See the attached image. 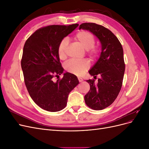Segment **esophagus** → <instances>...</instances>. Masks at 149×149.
<instances>
[{"mask_svg":"<svg viewBox=\"0 0 149 149\" xmlns=\"http://www.w3.org/2000/svg\"><path fill=\"white\" fill-rule=\"evenodd\" d=\"M78 80H79V82H82L83 81V78H82L78 77Z\"/></svg>","mask_w":149,"mask_h":149,"instance_id":"esophagus-1","label":"esophagus"}]
</instances>
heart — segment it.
<instances>
[{
	"mask_svg": "<svg viewBox=\"0 0 149 149\" xmlns=\"http://www.w3.org/2000/svg\"><path fill=\"white\" fill-rule=\"evenodd\" d=\"M74 38L80 43L85 49L88 50L89 54L91 56H97L99 53L98 49L94 47L95 43V38L93 35L87 31H80L76 34ZM68 45V41L66 38L61 40L58 47V55L60 60L66 58V50ZM65 69L69 73L77 76L82 75L89 68V63L87 61H76L71 60L66 62L64 65Z\"/></svg>",
	"mask_w": 149,
	"mask_h": 149,
	"instance_id": "b5f03b06",
	"label": "heart"
}]
</instances>
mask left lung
<instances>
[{"label": "left lung", "mask_w": 149, "mask_h": 149, "mask_svg": "<svg viewBox=\"0 0 149 149\" xmlns=\"http://www.w3.org/2000/svg\"><path fill=\"white\" fill-rule=\"evenodd\" d=\"M91 31L100 40L101 53L100 58L89 73L96 78L86 80L90 85L89 92L84 96L86 105L94 110H102L109 106L118 97L123 85L125 71L124 52L118 38L111 30L94 23H83L79 29Z\"/></svg>", "instance_id": "8db88e82"}]
</instances>
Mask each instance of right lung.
<instances>
[{
    "instance_id": "1",
    "label": "right lung",
    "mask_w": 149,
    "mask_h": 149,
    "mask_svg": "<svg viewBox=\"0 0 149 149\" xmlns=\"http://www.w3.org/2000/svg\"><path fill=\"white\" fill-rule=\"evenodd\" d=\"M79 25H53L36 30L24 47L21 66L24 81L30 97L42 109L57 112L66 107L70 93L79 84L76 76L63 74L58 47L61 40ZM57 77L56 82L53 78Z\"/></svg>"
}]
</instances>
